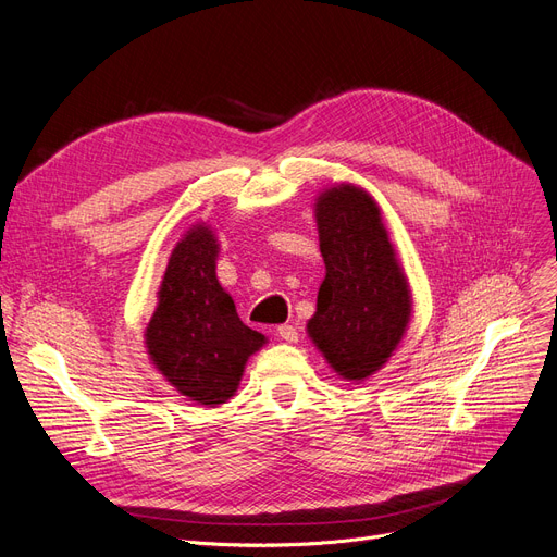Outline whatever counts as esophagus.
Segmentation results:
<instances>
[{
	"label": "esophagus",
	"mask_w": 557,
	"mask_h": 557,
	"mask_svg": "<svg viewBox=\"0 0 557 557\" xmlns=\"http://www.w3.org/2000/svg\"><path fill=\"white\" fill-rule=\"evenodd\" d=\"M277 337H280V339H284L286 344H296V342H298V331H296V325H289V323L277 325Z\"/></svg>",
	"instance_id": "1"
}]
</instances>
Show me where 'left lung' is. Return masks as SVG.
Wrapping results in <instances>:
<instances>
[{
  "mask_svg": "<svg viewBox=\"0 0 557 557\" xmlns=\"http://www.w3.org/2000/svg\"><path fill=\"white\" fill-rule=\"evenodd\" d=\"M314 213L325 277L307 335L337 376L364 381L401 342L413 298L369 193L339 183L319 195Z\"/></svg>",
  "mask_w": 557,
  "mask_h": 557,
  "instance_id": "obj_1",
  "label": "left lung"
}]
</instances>
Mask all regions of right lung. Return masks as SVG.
<instances>
[{"label":"right lung","instance_id":"1","mask_svg":"<svg viewBox=\"0 0 557 557\" xmlns=\"http://www.w3.org/2000/svg\"><path fill=\"white\" fill-rule=\"evenodd\" d=\"M218 250L209 224H195L176 243L144 335L158 372L201 406L234 397L247 358L265 344L238 319L232 296L220 286Z\"/></svg>","mask_w":557,"mask_h":557}]
</instances>
